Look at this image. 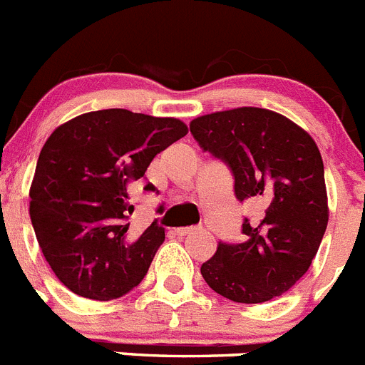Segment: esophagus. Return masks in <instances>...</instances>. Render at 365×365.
<instances>
[{"mask_svg": "<svg viewBox=\"0 0 365 365\" xmlns=\"http://www.w3.org/2000/svg\"><path fill=\"white\" fill-rule=\"evenodd\" d=\"M202 232V227H185V229H176L178 236H192V234Z\"/></svg>", "mask_w": 365, "mask_h": 365, "instance_id": "34e87169", "label": "esophagus"}]
</instances>
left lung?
Segmentation results:
<instances>
[{
    "mask_svg": "<svg viewBox=\"0 0 365 365\" xmlns=\"http://www.w3.org/2000/svg\"><path fill=\"white\" fill-rule=\"evenodd\" d=\"M203 153L229 167L237 202L259 207L243 217V241H220L202 275L216 294L259 304L308 272L328 227L324 163L312 136L282 115L237 108L190 122Z\"/></svg>",
    "mask_w": 365,
    "mask_h": 365,
    "instance_id": "1",
    "label": "left lung"
}]
</instances>
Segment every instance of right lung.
<instances>
[{
    "label": "right lung",
    "instance_id": "obj_1",
    "mask_svg": "<svg viewBox=\"0 0 365 365\" xmlns=\"http://www.w3.org/2000/svg\"><path fill=\"white\" fill-rule=\"evenodd\" d=\"M185 135L178 118L128 110L79 115L50 135L30 187V220L44 259L68 290L110 301L140 284L165 230L155 220L138 240H128L131 187ZM144 190L155 192V185Z\"/></svg>",
    "mask_w": 365,
    "mask_h": 365
}]
</instances>
